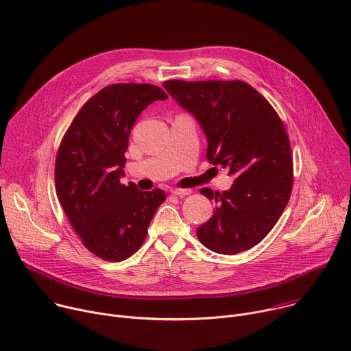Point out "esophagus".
Returning <instances> with one entry per match:
<instances>
[{
	"label": "esophagus",
	"mask_w": 351,
	"mask_h": 351,
	"mask_svg": "<svg viewBox=\"0 0 351 351\" xmlns=\"http://www.w3.org/2000/svg\"><path fill=\"white\" fill-rule=\"evenodd\" d=\"M171 193H172L173 195L184 197V195H189V194H191V190H190V189H173V190H171Z\"/></svg>",
	"instance_id": "34e87169"
}]
</instances>
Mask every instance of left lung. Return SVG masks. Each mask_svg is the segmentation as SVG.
<instances>
[{
    "mask_svg": "<svg viewBox=\"0 0 351 351\" xmlns=\"http://www.w3.org/2000/svg\"><path fill=\"white\" fill-rule=\"evenodd\" d=\"M207 136V158L229 169L234 183L222 193L199 190L215 202L197 236L218 254H237L258 244L289 203L293 158L286 129L267 99L241 80L164 83Z\"/></svg>",
    "mask_w": 351,
    "mask_h": 351,
    "instance_id": "1",
    "label": "left lung"
}]
</instances>
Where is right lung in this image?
Masks as SVG:
<instances>
[{
  "instance_id": "right-lung-1",
  "label": "right lung",
  "mask_w": 351,
  "mask_h": 351,
  "mask_svg": "<svg viewBox=\"0 0 351 351\" xmlns=\"http://www.w3.org/2000/svg\"><path fill=\"white\" fill-rule=\"evenodd\" d=\"M153 84L119 83L99 90L80 108L58 148L56 189L84 247L110 263L133 256L143 244L161 189L122 184L130 130L147 106L167 99Z\"/></svg>"
}]
</instances>
